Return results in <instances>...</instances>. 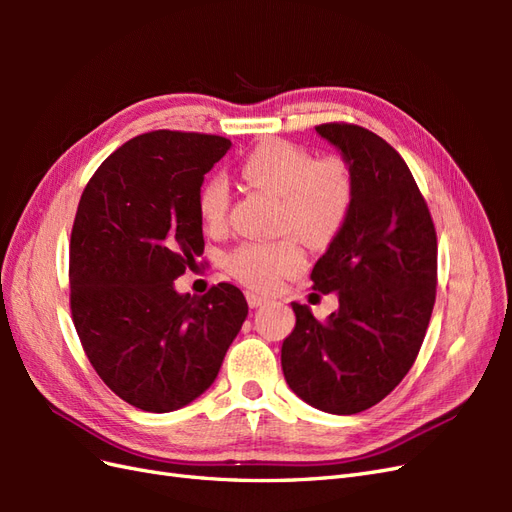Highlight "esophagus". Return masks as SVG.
I'll use <instances>...</instances> for the list:
<instances>
[{"label":"esophagus","mask_w":512,"mask_h":512,"mask_svg":"<svg viewBox=\"0 0 512 512\" xmlns=\"http://www.w3.org/2000/svg\"><path fill=\"white\" fill-rule=\"evenodd\" d=\"M245 297H247V303H250V307H260V305H267L269 303L267 297H260V294H256L252 290H247Z\"/></svg>","instance_id":"esophagus-1"}]
</instances>
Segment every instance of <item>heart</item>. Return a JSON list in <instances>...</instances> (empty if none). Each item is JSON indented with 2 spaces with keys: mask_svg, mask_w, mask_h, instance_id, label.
<instances>
[{
  "mask_svg": "<svg viewBox=\"0 0 512 512\" xmlns=\"http://www.w3.org/2000/svg\"><path fill=\"white\" fill-rule=\"evenodd\" d=\"M239 173L252 188L280 198L277 228L309 245L331 241L344 226L354 200V181L344 160H316L301 145L282 138L260 143L243 158ZM230 205L224 177H209L198 190V213L209 228H222ZM303 267V252L292 239L245 243L228 258L230 273L256 290H273Z\"/></svg>",
  "mask_w": 512,
  "mask_h": 512,
  "instance_id": "heart-1",
  "label": "heart"
}]
</instances>
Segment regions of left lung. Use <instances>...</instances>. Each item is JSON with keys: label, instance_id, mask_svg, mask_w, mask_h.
<instances>
[{"label": "left lung", "instance_id": "obj_1", "mask_svg": "<svg viewBox=\"0 0 512 512\" xmlns=\"http://www.w3.org/2000/svg\"><path fill=\"white\" fill-rule=\"evenodd\" d=\"M316 132L350 168L352 209L312 271L314 290L335 292L327 320L292 303L297 324L282 369L305 404L329 414L376 406L404 380L436 303L438 243L423 194L399 153L361 126Z\"/></svg>", "mask_w": 512, "mask_h": 512}]
</instances>
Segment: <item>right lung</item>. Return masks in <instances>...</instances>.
<instances>
[{"mask_svg":"<svg viewBox=\"0 0 512 512\" xmlns=\"http://www.w3.org/2000/svg\"><path fill=\"white\" fill-rule=\"evenodd\" d=\"M230 141L156 130L132 138L89 179L70 239V307L98 376L145 412L203 395L247 318L232 284L203 297L175 280L203 254L198 190Z\"/></svg>","mask_w":512,"mask_h":512,"instance_id":"add662e5","label":"right lung"}]
</instances>
